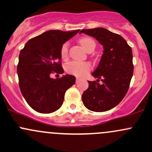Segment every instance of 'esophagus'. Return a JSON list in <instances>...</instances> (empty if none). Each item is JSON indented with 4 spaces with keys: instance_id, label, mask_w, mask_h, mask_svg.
Returning a JSON list of instances; mask_svg holds the SVG:
<instances>
[{
    "instance_id": "obj_1",
    "label": "esophagus",
    "mask_w": 152,
    "mask_h": 152,
    "mask_svg": "<svg viewBox=\"0 0 152 152\" xmlns=\"http://www.w3.org/2000/svg\"><path fill=\"white\" fill-rule=\"evenodd\" d=\"M80 81V79L79 78H76V83H79Z\"/></svg>"
}]
</instances>
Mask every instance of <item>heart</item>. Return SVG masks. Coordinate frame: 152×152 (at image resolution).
<instances>
[{"label": "heart", "mask_w": 152, "mask_h": 152, "mask_svg": "<svg viewBox=\"0 0 152 152\" xmlns=\"http://www.w3.org/2000/svg\"><path fill=\"white\" fill-rule=\"evenodd\" d=\"M81 47L84 48L87 52L92 49H95V43L92 38H83L79 41ZM68 55V44L65 43L60 49V55L63 59H65ZM91 69V66L89 63L84 62H70L65 65V70L68 73L74 75L79 77L86 76Z\"/></svg>", "instance_id": "heart-1"}]
</instances>
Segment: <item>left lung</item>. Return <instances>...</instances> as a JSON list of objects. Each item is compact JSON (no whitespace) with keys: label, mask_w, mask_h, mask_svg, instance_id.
Here are the masks:
<instances>
[{"label":"left lung","mask_w":152,"mask_h":152,"mask_svg":"<svg viewBox=\"0 0 152 152\" xmlns=\"http://www.w3.org/2000/svg\"><path fill=\"white\" fill-rule=\"evenodd\" d=\"M92 36L103 46V54L97 68L92 73L97 81H88L89 87L82 95L84 106L95 112L114 108L128 91L133 75L132 49L119 34L103 28L81 30L80 33Z\"/></svg>","instance_id":"8db88e82"}]
</instances>
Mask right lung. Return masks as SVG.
Returning <instances> with one entry per match:
<instances>
[{
	"label": "right lung",
	"instance_id": "add662e5",
	"mask_svg": "<svg viewBox=\"0 0 152 152\" xmlns=\"http://www.w3.org/2000/svg\"><path fill=\"white\" fill-rule=\"evenodd\" d=\"M79 30H52L30 39L20 51L17 73L24 98L36 111L49 114L61 107L65 93L76 82V77L65 75L52 79L50 75L63 74L60 49Z\"/></svg>",
	"mask_w": 152,
	"mask_h": 152
}]
</instances>
